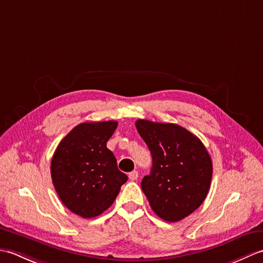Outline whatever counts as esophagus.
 I'll return each instance as SVG.
<instances>
[{
  "label": "esophagus",
  "mask_w": 263,
  "mask_h": 263,
  "mask_svg": "<svg viewBox=\"0 0 263 263\" xmlns=\"http://www.w3.org/2000/svg\"><path fill=\"white\" fill-rule=\"evenodd\" d=\"M128 178H130L131 181H136L138 178V172L137 171H132L131 173H128Z\"/></svg>",
  "instance_id": "obj_1"
}]
</instances>
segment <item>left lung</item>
Returning a JSON list of instances; mask_svg holds the SVG:
<instances>
[{
	"mask_svg": "<svg viewBox=\"0 0 263 263\" xmlns=\"http://www.w3.org/2000/svg\"><path fill=\"white\" fill-rule=\"evenodd\" d=\"M136 126L153 157L150 174L142 178V191L161 219L182 220L208 194L210 156L198 137L177 124L138 120Z\"/></svg>",
	"mask_w": 263,
	"mask_h": 263,
	"instance_id": "8db88e82",
	"label": "left lung"
}]
</instances>
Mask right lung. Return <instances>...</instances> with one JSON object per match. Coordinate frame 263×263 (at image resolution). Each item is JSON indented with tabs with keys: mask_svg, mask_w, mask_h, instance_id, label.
Listing matches in <instances>:
<instances>
[{
	"mask_svg": "<svg viewBox=\"0 0 263 263\" xmlns=\"http://www.w3.org/2000/svg\"><path fill=\"white\" fill-rule=\"evenodd\" d=\"M116 127V121L81 123L62 139L53 155L54 187L66 208L82 218L107 210L127 181L106 147Z\"/></svg>",
	"mask_w": 263,
	"mask_h": 263,
	"instance_id": "add662e5",
	"label": "right lung"
}]
</instances>
